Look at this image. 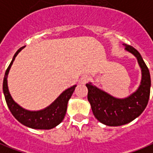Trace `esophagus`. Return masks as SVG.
I'll return each instance as SVG.
<instances>
[{
    "mask_svg": "<svg viewBox=\"0 0 153 153\" xmlns=\"http://www.w3.org/2000/svg\"><path fill=\"white\" fill-rule=\"evenodd\" d=\"M88 80H89V77L88 76V75H83V76L81 77V79L79 80V83L81 84H85L88 82Z\"/></svg>",
    "mask_w": 153,
    "mask_h": 153,
    "instance_id": "34e87169",
    "label": "esophagus"
}]
</instances>
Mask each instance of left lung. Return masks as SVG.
Listing matches in <instances>:
<instances>
[{
  "mask_svg": "<svg viewBox=\"0 0 153 153\" xmlns=\"http://www.w3.org/2000/svg\"><path fill=\"white\" fill-rule=\"evenodd\" d=\"M125 51L137 59L141 70V81L134 93L124 98L112 96L89 82L86 86L88 90V100L96 119L108 126H120L133 121L144 111L150 96L151 77L148 67L141 55L134 47L123 44Z\"/></svg>",
  "mask_w": 153,
  "mask_h": 153,
  "instance_id": "1",
  "label": "left lung"
}]
</instances>
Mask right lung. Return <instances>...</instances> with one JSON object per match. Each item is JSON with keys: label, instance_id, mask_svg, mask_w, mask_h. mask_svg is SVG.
I'll return each mask as SVG.
<instances>
[{"label": "right lung", "instance_id": "add662e5", "mask_svg": "<svg viewBox=\"0 0 153 153\" xmlns=\"http://www.w3.org/2000/svg\"><path fill=\"white\" fill-rule=\"evenodd\" d=\"M25 47H21L15 52L8 69L5 71L3 80V93L5 95V102L12 115L22 125L34 129L53 128L60 124L64 120L66 113L68 102L70 99L77 85L70 87L69 88L65 90L53 102L51 103L49 106L43 109L38 111H29L22 107L20 105L15 102L9 91L8 74L15 57Z\"/></svg>", "mask_w": 153, "mask_h": 153}]
</instances>
